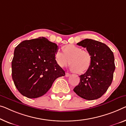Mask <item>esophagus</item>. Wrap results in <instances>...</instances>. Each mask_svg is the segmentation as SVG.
<instances>
[{
  "mask_svg": "<svg viewBox=\"0 0 126 126\" xmlns=\"http://www.w3.org/2000/svg\"><path fill=\"white\" fill-rule=\"evenodd\" d=\"M71 75V74H69V73H68V72H65V76L66 77H68V76H69Z\"/></svg>",
  "mask_w": 126,
  "mask_h": 126,
  "instance_id": "1",
  "label": "esophagus"
}]
</instances>
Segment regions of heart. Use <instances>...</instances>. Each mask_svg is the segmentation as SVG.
<instances>
[{
	"label": "heart",
	"instance_id": "1",
	"mask_svg": "<svg viewBox=\"0 0 126 126\" xmlns=\"http://www.w3.org/2000/svg\"><path fill=\"white\" fill-rule=\"evenodd\" d=\"M63 51L58 50L55 54V61L59 67L63 68L71 63L72 70L82 74L91 66L92 56L88 51L74 45H65Z\"/></svg>",
	"mask_w": 126,
	"mask_h": 126
}]
</instances>
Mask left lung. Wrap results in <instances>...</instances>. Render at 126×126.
Instances as JSON below:
<instances>
[{"label": "left lung", "instance_id": "8db88e82", "mask_svg": "<svg viewBox=\"0 0 126 126\" xmlns=\"http://www.w3.org/2000/svg\"><path fill=\"white\" fill-rule=\"evenodd\" d=\"M77 45L87 48L92 56V63L87 72L79 76L80 82L74 91L87 100L98 99L112 82L115 68L113 52L106 45L91 39H85Z\"/></svg>", "mask_w": 126, "mask_h": 126}]
</instances>
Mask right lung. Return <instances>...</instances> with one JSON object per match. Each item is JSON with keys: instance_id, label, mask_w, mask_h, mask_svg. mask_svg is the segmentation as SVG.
I'll return each mask as SVG.
<instances>
[{"instance_id": "obj_1", "label": "right lung", "mask_w": 126, "mask_h": 126, "mask_svg": "<svg viewBox=\"0 0 126 126\" xmlns=\"http://www.w3.org/2000/svg\"><path fill=\"white\" fill-rule=\"evenodd\" d=\"M58 46L44 37L22 41L15 48L12 76L18 92L29 98L46 93L65 71L55 61Z\"/></svg>"}]
</instances>
